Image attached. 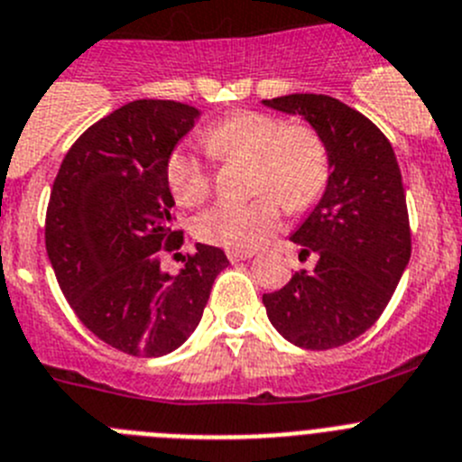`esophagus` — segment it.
I'll return each instance as SVG.
<instances>
[{
	"label": "esophagus",
	"mask_w": 462,
	"mask_h": 462,
	"mask_svg": "<svg viewBox=\"0 0 462 462\" xmlns=\"http://www.w3.org/2000/svg\"><path fill=\"white\" fill-rule=\"evenodd\" d=\"M253 257L251 251H227V260L230 262H241V260H248Z\"/></svg>",
	"instance_id": "1"
}]
</instances>
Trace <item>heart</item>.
Instances as JSON below:
<instances>
[{
	"instance_id": "b5f03b06",
	"label": "heart",
	"mask_w": 462,
	"mask_h": 462,
	"mask_svg": "<svg viewBox=\"0 0 462 462\" xmlns=\"http://www.w3.org/2000/svg\"><path fill=\"white\" fill-rule=\"evenodd\" d=\"M205 147L218 161L253 163L251 193L262 195L244 205L221 202L195 218L198 239L232 251H253L272 239L282 223L281 207L297 214L313 205L329 172L327 149L313 131L285 128L260 112H239L214 124L205 133ZM165 177L172 198L186 209L202 205L211 190L209 168L186 147L170 153Z\"/></svg>"
}]
</instances>
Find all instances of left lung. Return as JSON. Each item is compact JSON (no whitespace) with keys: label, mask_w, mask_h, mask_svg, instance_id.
<instances>
[{"label":"left lung","mask_w":462,"mask_h":462,"mask_svg":"<svg viewBox=\"0 0 462 462\" xmlns=\"http://www.w3.org/2000/svg\"><path fill=\"white\" fill-rule=\"evenodd\" d=\"M262 106L301 117L322 140L329 177L290 235L313 272L262 294L273 329L303 350H331L371 329L410 262V221L396 153L361 112L324 94H290Z\"/></svg>","instance_id":"left-lung-1"}]
</instances>
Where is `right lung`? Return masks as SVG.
<instances>
[{
    "label": "right lung",
    "instance_id": "obj_1",
    "mask_svg": "<svg viewBox=\"0 0 462 462\" xmlns=\"http://www.w3.org/2000/svg\"><path fill=\"white\" fill-rule=\"evenodd\" d=\"M202 112L186 103L133 101L69 149L45 218V248L80 322L133 356H163L200 324L226 253L195 244L180 272L161 253L181 246L165 165Z\"/></svg>",
    "mask_w": 462,
    "mask_h": 462
}]
</instances>
